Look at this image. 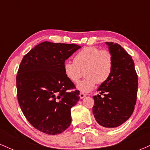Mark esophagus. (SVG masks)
I'll return each mask as SVG.
<instances>
[{
    "label": "esophagus",
    "instance_id": "esophagus-1",
    "mask_svg": "<svg viewBox=\"0 0 150 150\" xmlns=\"http://www.w3.org/2000/svg\"><path fill=\"white\" fill-rule=\"evenodd\" d=\"M85 97H86V94H85V93H83V92H80V99H83V98H85Z\"/></svg>",
    "mask_w": 150,
    "mask_h": 150
}]
</instances>
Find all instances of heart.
I'll list each match as a JSON object with an SVG mask.
<instances>
[{"label":"heart","instance_id":"heart-1","mask_svg":"<svg viewBox=\"0 0 150 150\" xmlns=\"http://www.w3.org/2000/svg\"><path fill=\"white\" fill-rule=\"evenodd\" d=\"M113 60L111 53L96 46H87L74 57V62L66 61L64 73L71 82H78L85 73V78L77 85L81 92H89L97 83H104L111 76Z\"/></svg>","mask_w":150,"mask_h":150}]
</instances>
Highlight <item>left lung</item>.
Wrapping results in <instances>:
<instances>
[{
    "label": "left lung",
    "instance_id": "8db88e82",
    "mask_svg": "<svg viewBox=\"0 0 150 150\" xmlns=\"http://www.w3.org/2000/svg\"><path fill=\"white\" fill-rule=\"evenodd\" d=\"M113 56L111 76L94 96L93 114L104 128H116L131 116L137 99L138 81L132 57L119 44L106 42ZM103 95V97L100 95Z\"/></svg>",
    "mask_w": 150,
    "mask_h": 150
}]
</instances>
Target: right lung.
Masks as SVG:
<instances>
[{"instance_id":"obj_1","label":"right lung","mask_w":150,"mask_h":150,"mask_svg":"<svg viewBox=\"0 0 150 150\" xmlns=\"http://www.w3.org/2000/svg\"><path fill=\"white\" fill-rule=\"evenodd\" d=\"M80 48L44 42L22 58L16 77L18 100L27 120L41 132L57 135L70 125V109L80 99V92H68L75 87L63 65Z\"/></svg>"}]
</instances>
